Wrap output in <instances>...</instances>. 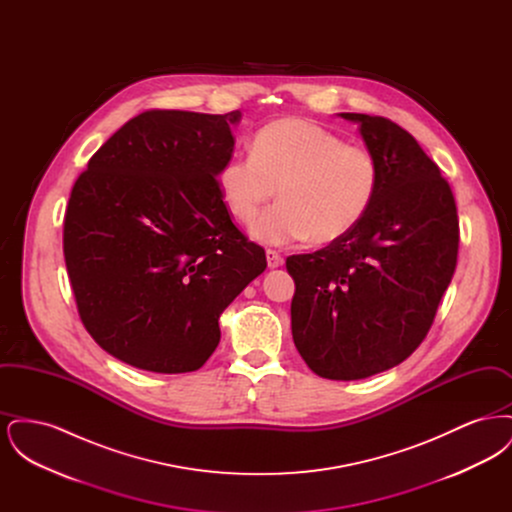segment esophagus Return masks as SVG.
Here are the masks:
<instances>
[{
  "label": "esophagus",
  "mask_w": 512,
  "mask_h": 512,
  "mask_svg": "<svg viewBox=\"0 0 512 512\" xmlns=\"http://www.w3.org/2000/svg\"><path fill=\"white\" fill-rule=\"evenodd\" d=\"M267 263L268 268L282 267L284 265V257L278 251H274V249H267Z\"/></svg>",
  "instance_id": "1"
}]
</instances>
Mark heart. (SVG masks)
I'll return each instance as SVG.
<instances>
[{
    "instance_id": "b5f03b06",
    "label": "heart",
    "mask_w": 512,
    "mask_h": 512,
    "mask_svg": "<svg viewBox=\"0 0 512 512\" xmlns=\"http://www.w3.org/2000/svg\"><path fill=\"white\" fill-rule=\"evenodd\" d=\"M378 184L380 167L368 147L297 117L265 124L253 151L232 155L219 172L220 195L242 222L255 219L278 188L282 203L253 224V236L274 245L307 238L332 244L349 236L365 219Z\"/></svg>"
}]
</instances>
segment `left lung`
<instances>
[{
    "mask_svg": "<svg viewBox=\"0 0 512 512\" xmlns=\"http://www.w3.org/2000/svg\"><path fill=\"white\" fill-rule=\"evenodd\" d=\"M357 122L380 167L363 222L315 253L292 255L293 343L328 380H361L403 363L426 338L457 267L455 197L413 136L384 117Z\"/></svg>",
    "mask_w": 512,
    "mask_h": 512,
    "instance_id": "obj_1",
    "label": "left lung"
}]
</instances>
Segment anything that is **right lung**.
Wrapping results in <instances>:
<instances>
[{"instance_id": "obj_1", "label": "right lung", "mask_w": 512, "mask_h": 512, "mask_svg": "<svg viewBox=\"0 0 512 512\" xmlns=\"http://www.w3.org/2000/svg\"><path fill=\"white\" fill-rule=\"evenodd\" d=\"M240 119L151 109L121 126L74 182L63 253L78 315L126 365L201 368L219 345L222 311L267 268L217 180Z\"/></svg>"}]
</instances>
